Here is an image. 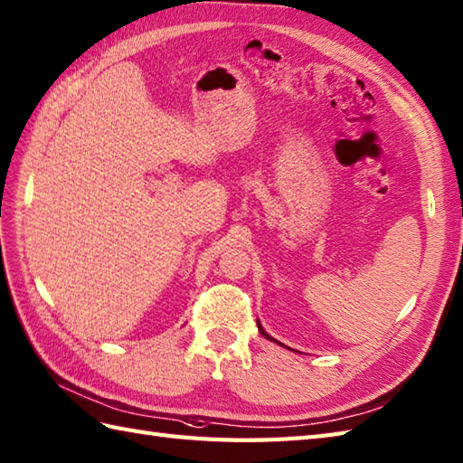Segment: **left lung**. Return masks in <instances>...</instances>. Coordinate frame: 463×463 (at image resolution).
I'll use <instances>...</instances> for the list:
<instances>
[{
  "mask_svg": "<svg viewBox=\"0 0 463 463\" xmlns=\"http://www.w3.org/2000/svg\"><path fill=\"white\" fill-rule=\"evenodd\" d=\"M258 328H260V333H261V335H263V336H265V338H269V341H273V343H277V341H275V338H273V336H269V335H267V333H265V331H263V326H261V325H260V321H258ZM279 345H281V343H279ZM281 346H283V345H281Z\"/></svg>",
  "mask_w": 463,
  "mask_h": 463,
  "instance_id": "8db88e82",
  "label": "left lung"
}]
</instances>
